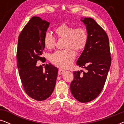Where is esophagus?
<instances>
[{"label":"esophagus","instance_id":"obj_1","mask_svg":"<svg viewBox=\"0 0 124 124\" xmlns=\"http://www.w3.org/2000/svg\"><path fill=\"white\" fill-rule=\"evenodd\" d=\"M65 70H64V69H59V72H58V73H59V75H61V74H62V73H63L65 72Z\"/></svg>","mask_w":124,"mask_h":124}]
</instances>
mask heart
Instances as JSON below:
<instances>
[{"mask_svg":"<svg viewBox=\"0 0 124 124\" xmlns=\"http://www.w3.org/2000/svg\"><path fill=\"white\" fill-rule=\"evenodd\" d=\"M58 39H64V50L57 51L50 56V60L54 65L62 68L69 67L76 57L74 50L79 52L84 50L87 45L88 35L83 28H76L63 23L55 30ZM44 45L48 50L53 49L56 45V39L50 33L44 36Z\"/></svg>","mask_w":124,"mask_h":124,"instance_id":"b5f03b06","label":"heart"}]
</instances>
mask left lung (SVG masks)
<instances>
[{"mask_svg": "<svg viewBox=\"0 0 124 124\" xmlns=\"http://www.w3.org/2000/svg\"><path fill=\"white\" fill-rule=\"evenodd\" d=\"M81 21L86 26L88 40L76 64L87 71L74 72V79L70 88L76 99L87 103L95 99L103 90L111 66V57L106 31L92 18H82Z\"/></svg>", "mask_w": 124, "mask_h": 124, "instance_id": "1", "label": "left lung"}]
</instances>
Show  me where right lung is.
<instances>
[{"instance_id":"1","label":"right lung","mask_w":124,"mask_h":124,"mask_svg":"<svg viewBox=\"0 0 124 124\" xmlns=\"http://www.w3.org/2000/svg\"><path fill=\"white\" fill-rule=\"evenodd\" d=\"M50 23L33 17L20 34L17 50V65L22 85L30 98L38 101L50 97L55 87L58 69L51 64L37 66L45 46L43 38Z\"/></svg>"}]
</instances>
